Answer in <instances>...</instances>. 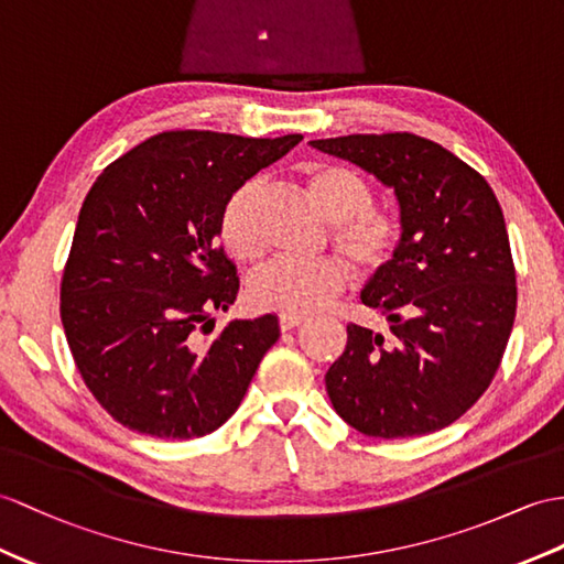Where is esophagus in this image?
<instances>
[{
    "mask_svg": "<svg viewBox=\"0 0 564 564\" xmlns=\"http://www.w3.org/2000/svg\"><path fill=\"white\" fill-rule=\"evenodd\" d=\"M306 318H301V315H280V327L282 333H290V329L304 325Z\"/></svg>",
    "mask_w": 564,
    "mask_h": 564,
    "instance_id": "1",
    "label": "esophagus"
}]
</instances>
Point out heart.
I'll list each match as a JSON object with an SVG mask.
<instances>
[{
    "mask_svg": "<svg viewBox=\"0 0 564 564\" xmlns=\"http://www.w3.org/2000/svg\"><path fill=\"white\" fill-rule=\"evenodd\" d=\"M306 194L318 213L333 223L335 249L366 272L382 270L397 256L402 225L394 213L373 205V188L361 174L337 162H313L304 172ZM258 182L241 184L219 217V239L239 263L263 256V237L253 225ZM347 284V270L335 258H274L249 282V299L263 311L308 315L325 308Z\"/></svg>",
    "mask_w": 564,
    "mask_h": 564,
    "instance_id": "1",
    "label": "heart"
}]
</instances>
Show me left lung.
<instances>
[{"mask_svg": "<svg viewBox=\"0 0 564 564\" xmlns=\"http://www.w3.org/2000/svg\"><path fill=\"white\" fill-rule=\"evenodd\" d=\"M394 188L402 241L361 301L390 337L347 325V349L325 373L337 414L370 437H414L455 423L490 386L517 313L502 208L488 182L414 133L311 141Z\"/></svg>", "mask_w": 564, "mask_h": 564, "instance_id": "left-lung-1", "label": "left lung"}]
</instances>
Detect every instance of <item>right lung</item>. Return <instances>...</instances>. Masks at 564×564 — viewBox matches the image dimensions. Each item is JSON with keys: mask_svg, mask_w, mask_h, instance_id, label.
Listing matches in <instances>:
<instances>
[{"mask_svg": "<svg viewBox=\"0 0 564 564\" xmlns=\"http://www.w3.org/2000/svg\"><path fill=\"white\" fill-rule=\"evenodd\" d=\"M304 139L164 131L95 178L62 278V325L80 378L129 431L188 441L239 409L278 341V315L231 321L237 268L217 243L235 191Z\"/></svg>", "mask_w": 564, "mask_h": 564, "instance_id": "add662e5", "label": "right lung"}]
</instances>
